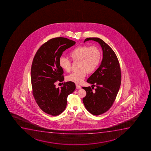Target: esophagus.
<instances>
[{
	"instance_id": "1",
	"label": "esophagus",
	"mask_w": 151,
	"mask_h": 151,
	"mask_svg": "<svg viewBox=\"0 0 151 151\" xmlns=\"http://www.w3.org/2000/svg\"><path fill=\"white\" fill-rule=\"evenodd\" d=\"M76 87L77 89L81 88V86H80V85H77V84H76Z\"/></svg>"
}]
</instances>
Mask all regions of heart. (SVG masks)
<instances>
[{
	"instance_id": "heart-1",
	"label": "heart",
	"mask_w": 151,
	"mask_h": 151,
	"mask_svg": "<svg viewBox=\"0 0 151 151\" xmlns=\"http://www.w3.org/2000/svg\"><path fill=\"white\" fill-rule=\"evenodd\" d=\"M101 52L96 46H79L72 50L69 56L73 61H78L79 70L74 72L67 76V80L76 84L83 81L87 72H93L99 65L101 60ZM59 66L66 72L71 70V61L65 57L59 60Z\"/></svg>"
}]
</instances>
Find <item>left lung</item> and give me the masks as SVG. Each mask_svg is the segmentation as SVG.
<instances>
[{
    "label": "left lung",
    "mask_w": 151,
    "mask_h": 151,
    "mask_svg": "<svg viewBox=\"0 0 151 151\" xmlns=\"http://www.w3.org/2000/svg\"><path fill=\"white\" fill-rule=\"evenodd\" d=\"M99 43L103 50V59L99 67L87 80L91 88L83 87L86 96L83 98L85 108L93 115L98 116L108 111L112 106L119 91L121 82V72L119 61L113 50L103 40L87 38L85 41ZM96 87L94 91V87Z\"/></svg>",
    "instance_id": "left-lung-1"
}]
</instances>
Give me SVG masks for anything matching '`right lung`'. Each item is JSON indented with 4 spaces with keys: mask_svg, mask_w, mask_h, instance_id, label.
Masks as SVG:
<instances>
[{
    "mask_svg": "<svg viewBox=\"0 0 151 151\" xmlns=\"http://www.w3.org/2000/svg\"><path fill=\"white\" fill-rule=\"evenodd\" d=\"M76 43L66 38L50 39L42 45L34 56L31 70L32 91L36 103L43 112L59 115L65 110L67 97L76 88L74 82L55 87L57 81H64V71L59 66L63 52Z\"/></svg>",
    "mask_w": 151,
    "mask_h": 151,
    "instance_id": "add662e5",
    "label": "right lung"
}]
</instances>
